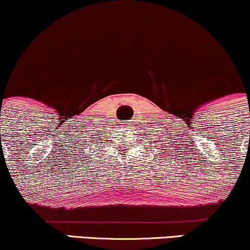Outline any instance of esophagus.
<instances>
[{"instance_id": "esophagus-1", "label": "esophagus", "mask_w": 250, "mask_h": 250, "mask_svg": "<svg viewBox=\"0 0 250 250\" xmlns=\"http://www.w3.org/2000/svg\"><path fill=\"white\" fill-rule=\"evenodd\" d=\"M125 127H131V122L125 121Z\"/></svg>"}]
</instances>
